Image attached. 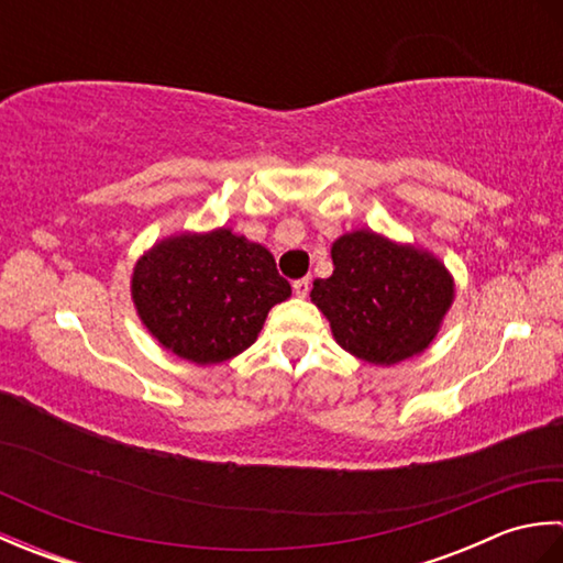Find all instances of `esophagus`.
Listing matches in <instances>:
<instances>
[{"label": "esophagus", "instance_id": "1", "mask_svg": "<svg viewBox=\"0 0 563 563\" xmlns=\"http://www.w3.org/2000/svg\"><path fill=\"white\" fill-rule=\"evenodd\" d=\"M309 285H312V280H309V278H300V280L292 283V290H295L297 297H307V295H309Z\"/></svg>", "mask_w": 563, "mask_h": 563}]
</instances>
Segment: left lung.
<instances>
[{"instance_id":"1","label":"left lung","mask_w":563,"mask_h":563,"mask_svg":"<svg viewBox=\"0 0 563 563\" xmlns=\"http://www.w3.org/2000/svg\"><path fill=\"white\" fill-rule=\"evenodd\" d=\"M333 273L317 278L312 302L343 351L369 365H397L435 341L454 300V278L435 254L373 230L331 244Z\"/></svg>"}]
</instances>
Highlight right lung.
<instances>
[{
  "instance_id": "add662e5",
  "label": "right lung",
  "mask_w": 563,
  "mask_h": 563,
  "mask_svg": "<svg viewBox=\"0 0 563 563\" xmlns=\"http://www.w3.org/2000/svg\"><path fill=\"white\" fill-rule=\"evenodd\" d=\"M290 295L271 251L230 227L164 236L130 275L142 327L162 349L196 365L244 353L271 309Z\"/></svg>"
}]
</instances>
